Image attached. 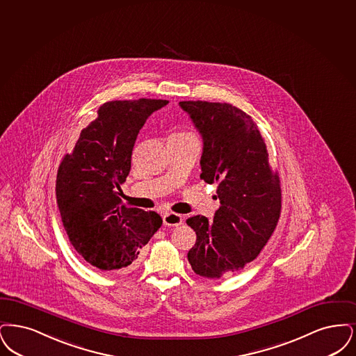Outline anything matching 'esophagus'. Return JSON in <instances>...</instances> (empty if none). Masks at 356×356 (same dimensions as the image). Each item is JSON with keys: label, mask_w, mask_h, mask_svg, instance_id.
<instances>
[{"label": "esophagus", "mask_w": 356, "mask_h": 356, "mask_svg": "<svg viewBox=\"0 0 356 356\" xmlns=\"http://www.w3.org/2000/svg\"><path fill=\"white\" fill-rule=\"evenodd\" d=\"M162 219H163L165 226H172V227L174 226H181L182 222H184L182 217L179 214H175V213H165L162 216Z\"/></svg>", "instance_id": "34e87169"}]
</instances>
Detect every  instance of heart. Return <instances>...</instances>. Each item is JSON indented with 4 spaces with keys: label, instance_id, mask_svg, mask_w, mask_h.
Returning a JSON list of instances; mask_svg holds the SVG:
<instances>
[{
    "label": "heart",
    "instance_id": "1",
    "mask_svg": "<svg viewBox=\"0 0 356 356\" xmlns=\"http://www.w3.org/2000/svg\"><path fill=\"white\" fill-rule=\"evenodd\" d=\"M179 136H190V134H187V133H178Z\"/></svg>",
    "mask_w": 356,
    "mask_h": 356
}]
</instances>
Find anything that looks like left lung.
Instances as JSON below:
<instances>
[{
    "mask_svg": "<svg viewBox=\"0 0 356 356\" xmlns=\"http://www.w3.org/2000/svg\"><path fill=\"white\" fill-rule=\"evenodd\" d=\"M181 108L200 133L201 178L217 184L220 206L213 222L187 219L197 242L187 254L201 277L232 275L254 261L275 230L280 216V186L268 165L258 124L229 104L184 101Z\"/></svg>",
    "mask_w": 356,
    "mask_h": 356,
    "instance_id": "obj_1",
    "label": "left lung"
}]
</instances>
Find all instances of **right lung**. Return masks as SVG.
I'll return each instance as SVG.
<instances>
[{"label":"right lung","instance_id":"obj_1","mask_svg":"<svg viewBox=\"0 0 356 356\" xmlns=\"http://www.w3.org/2000/svg\"><path fill=\"white\" fill-rule=\"evenodd\" d=\"M168 104L147 98L104 104L97 120L82 129L73 153L62 159L56 195L63 227L78 254L99 270H131L162 225L154 211L126 207L121 185L139 130Z\"/></svg>","mask_w":356,"mask_h":356}]
</instances>
